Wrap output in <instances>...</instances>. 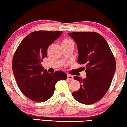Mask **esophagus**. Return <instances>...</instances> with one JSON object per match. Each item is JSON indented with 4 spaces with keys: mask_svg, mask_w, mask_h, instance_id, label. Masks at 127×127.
<instances>
[{
    "mask_svg": "<svg viewBox=\"0 0 127 127\" xmlns=\"http://www.w3.org/2000/svg\"><path fill=\"white\" fill-rule=\"evenodd\" d=\"M67 79H69V80H70V81L73 80V76L70 75V74H68V76H67Z\"/></svg>",
    "mask_w": 127,
    "mask_h": 127,
    "instance_id": "esophagus-1",
    "label": "esophagus"
}]
</instances>
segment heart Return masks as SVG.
Returning a JSON list of instances; mask_svg holds the SVG:
<instances>
[{"instance_id":"obj_1","label":"heart","mask_w":127,"mask_h":127,"mask_svg":"<svg viewBox=\"0 0 127 127\" xmlns=\"http://www.w3.org/2000/svg\"><path fill=\"white\" fill-rule=\"evenodd\" d=\"M73 43L72 40H71L70 39H68V38H65L64 39L63 41H62V44H68V43Z\"/></svg>"}]
</instances>
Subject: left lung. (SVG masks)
Here are the masks:
<instances>
[{
	"label": "left lung",
	"instance_id": "left-lung-1",
	"mask_svg": "<svg viewBox=\"0 0 127 127\" xmlns=\"http://www.w3.org/2000/svg\"><path fill=\"white\" fill-rule=\"evenodd\" d=\"M75 41L78 49V63L84 67L86 78L74 79L81 84L72 93L76 101L91 104L100 101L106 94L116 71V60L105 39L95 32L68 33Z\"/></svg>",
	"mask_w": 127,
	"mask_h": 127
}]
</instances>
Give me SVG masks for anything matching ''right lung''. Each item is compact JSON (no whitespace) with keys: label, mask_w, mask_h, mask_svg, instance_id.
<instances>
[{"label":"right lung","mask_w":127,"mask_h":127,"mask_svg":"<svg viewBox=\"0 0 127 127\" xmlns=\"http://www.w3.org/2000/svg\"><path fill=\"white\" fill-rule=\"evenodd\" d=\"M62 31H37L26 36L16 50L13 58V71L22 93L35 102L49 100L54 94L57 81L67 75L61 71L49 73L41 62L47 56L48 47L58 38Z\"/></svg>","instance_id":"right-lung-1"}]
</instances>
